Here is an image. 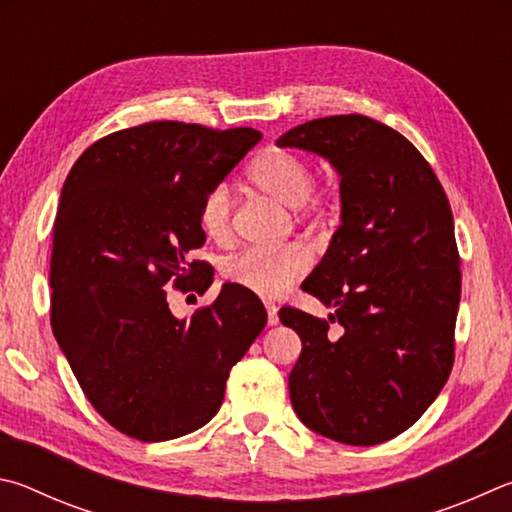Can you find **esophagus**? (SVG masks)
Masks as SVG:
<instances>
[{"label":"esophagus","mask_w":512,"mask_h":512,"mask_svg":"<svg viewBox=\"0 0 512 512\" xmlns=\"http://www.w3.org/2000/svg\"><path fill=\"white\" fill-rule=\"evenodd\" d=\"M265 310H267V326H276V324H279V308H276L274 303L267 301V303H265Z\"/></svg>","instance_id":"34e87169"}]
</instances>
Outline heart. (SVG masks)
I'll list each match as a JSON object with an SVG mask.
<instances>
[{
    "mask_svg": "<svg viewBox=\"0 0 512 512\" xmlns=\"http://www.w3.org/2000/svg\"><path fill=\"white\" fill-rule=\"evenodd\" d=\"M247 179L256 191L272 197L290 209L299 220H315L333 206L330 188H315L310 161L288 148H270L247 170ZM200 227L213 242H227L233 229V197L229 186H213L200 204ZM310 270V254L301 247L279 251L247 249L231 256L222 265L224 281L256 297H279Z\"/></svg>",
    "mask_w": 512,
    "mask_h": 512,
    "instance_id": "heart-1",
    "label": "heart"
}]
</instances>
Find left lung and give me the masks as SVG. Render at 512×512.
I'll list each match as a JSON object with an SVG mask.
<instances>
[{"label":"left lung","mask_w":512,"mask_h":512,"mask_svg":"<svg viewBox=\"0 0 512 512\" xmlns=\"http://www.w3.org/2000/svg\"><path fill=\"white\" fill-rule=\"evenodd\" d=\"M281 148L330 159L342 224L301 290L335 308L328 321L285 306L301 355L290 400L301 423L346 445H378L409 429L454 364L461 258L450 202L414 143L362 114L297 125Z\"/></svg>","instance_id":"8db88e82"}]
</instances>
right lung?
Returning a JSON list of instances; mask_svg holds the SVG:
<instances>
[{
	"label": "right lung",
	"mask_w": 512,
	"mask_h": 512,
	"mask_svg": "<svg viewBox=\"0 0 512 512\" xmlns=\"http://www.w3.org/2000/svg\"><path fill=\"white\" fill-rule=\"evenodd\" d=\"M254 128L150 121L76 159L53 222L51 328L80 389L121 434L157 443L220 409L231 366L267 324L256 294L222 285L177 319L166 290L204 294L200 204L261 141Z\"/></svg>",
	"instance_id": "right-lung-1"
}]
</instances>
